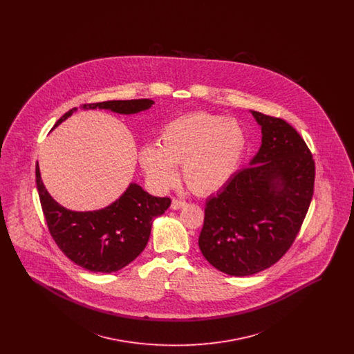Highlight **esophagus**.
<instances>
[{"label":"esophagus","instance_id":"esophagus-1","mask_svg":"<svg viewBox=\"0 0 354 354\" xmlns=\"http://www.w3.org/2000/svg\"><path fill=\"white\" fill-rule=\"evenodd\" d=\"M187 202L185 201H182V199H172V203H171V208L172 209H179V208H183L185 207Z\"/></svg>","mask_w":354,"mask_h":354}]
</instances>
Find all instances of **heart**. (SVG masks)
<instances>
[{
    "mask_svg": "<svg viewBox=\"0 0 354 354\" xmlns=\"http://www.w3.org/2000/svg\"><path fill=\"white\" fill-rule=\"evenodd\" d=\"M245 143L244 127L237 119L199 111L172 120L163 129L159 146H145L139 159L149 179L160 188L176 183L175 166L183 165L189 188L211 194L234 178Z\"/></svg>",
    "mask_w": 354,
    "mask_h": 354,
    "instance_id": "1",
    "label": "heart"
}]
</instances>
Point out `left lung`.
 I'll use <instances>...</instances> for the list:
<instances>
[{
	"mask_svg": "<svg viewBox=\"0 0 354 354\" xmlns=\"http://www.w3.org/2000/svg\"><path fill=\"white\" fill-rule=\"evenodd\" d=\"M251 113L261 146L248 167L208 198L199 236L207 261L231 276L267 270L286 254L315 187V160L300 134L284 119Z\"/></svg>",
	"mask_w": 354,
	"mask_h": 354,
	"instance_id": "left-lung-1",
	"label": "left lung"
}]
</instances>
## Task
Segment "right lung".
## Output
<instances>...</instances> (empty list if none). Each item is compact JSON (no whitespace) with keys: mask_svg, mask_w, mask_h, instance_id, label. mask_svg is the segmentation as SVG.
<instances>
[{"mask_svg":"<svg viewBox=\"0 0 354 354\" xmlns=\"http://www.w3.org/2000/svg\"><path fill=\"white\" fill-rule=\"evenodd\" d=\"M151 100L107 101L82 104V109H106L118 114H135L150 109ZM68 110L55 126L68 119ZM54 126V127H55ZM35 183L51 237L77 266L90 272L111 273L135 260L147 245L152 220L165 214L169 198H156L131 183L118 201L98 211H70L55 202L41 180L38 162Z\"/></svg>","mask_w":354,"mask_h":354,"instance_id":"1","label":"right lung"}]
</instances>
